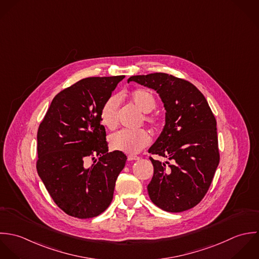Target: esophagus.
Segmentation results:
<instances>
[{
	"label": "esophagus",
	"instance_id": "1",
	"mask_svg": "<svg viewBox=\"0 0 259 259\" xmlns=\"http://www.w3.org/2000/svg\"><path fill=\"white\" fill-rule=\"evenodd\" d=\"M139 159H140V157H139V156H128V160H129V161H133V160H139Z\"/></svg>",
	"mask_w": 259,
	"mask_h": 259
}]
</instances>
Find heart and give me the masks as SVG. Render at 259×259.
Returning a JSON list of instances; mask_svg holds the SVG:
<instances>
[{
	"mask_svg": "<svg viewBox=\"0 0 259 259\" xmlns=\"http://www.w3.org/2000/svg\"><path fill=\"white\" fill-rule=\"evenodd\" d=\"M128 97L130 101L134 104L137 109L142 113H145L143 116L144 121L156 124L157 118L149 115L148 113L152 112L156 107V99L154 95L147 89H134L129 92ZM120 109V97L117 95L110 96L103 104L100 112L101 123L108 129H114L118 124V116ZM150 138L148 133L139 129L136 131L120 130L113 133L109 137V143L113 150L122 151L128 154H136L141 149L146 147L149 144Z\"/></svg>",
	"mask_w": 259,
	"mask_h": 259,
	"instance_id": "1",
	"label": "heart"
}]
</instances>
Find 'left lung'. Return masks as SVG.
Returning a JSON list of instances; mask_svg holds the SVG:
<instances>
[{
	"instance_id": "obj_1",
	"label": "left lung",
	"mask_w": 259,
	"mask_h": 259,
	"mask_svg": "<svg viewBox=\"0 0 259 259\" xmlns=\"http://www.w3.org/2000/svg\"><path fill=\"white\" fill-rule=\"evenodd\" d=\"M127 82L156 91L165 109V124L148 152L169 161L150 157L151 201L168 212L197 205L219 164L216 120L205 97L190 82L165 73L132 76Z\"/></svg>"
}]
</instances>
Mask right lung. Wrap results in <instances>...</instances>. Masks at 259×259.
Returning a JSON list of instances; mask_svg holds the SVG:
<instances>
[{
  "instance_id": "add662e5",
  "label": "right lung",
  "mask_w": 259,
  "mask_h": 259,
  "mask_svg": "<svg viewBox=\"0 0 259 259\" xmlns=\"http://www.w3.org/2000/svg\"><path fill=\"white\" fill-rule=\"evenodd\" d=\"M123 79L113 76L80 80L55 96L40 124L38 174L55 203L71 216H98L113 199L127 157L118 150L108 152L100 112ZM96 155L101 156L98 162ZM92 156L95 164L88 166V159Z\"/></svg>"
}]
</instances>
